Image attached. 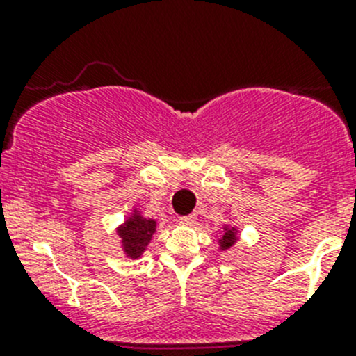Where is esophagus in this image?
<instances>
[{
  "mask_svg": "<svg viewBox=\"0 0 356 356\" xmlns=\"http://www.w3.org/2000/svg\"><path fill=\"white\" fill-rule=\"evenodd\" d=\"M181 224L195 225L196 224V215L191 213V215H186V217H181Z\"/></svg>",
  "mask_w": 356,
  "mask_h": 356,
  "instance_id": "esophagus-1",
  "label": "esophagus"
}]
</instances>
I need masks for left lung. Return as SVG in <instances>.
Here are the masks:
<instances>
[{
    "instance_id": "1",
    "label": "left lung",
    "mask_w": 356,
    "mask_h": 356,
    "mask_svg": "<svg viewBox=\"0 0 356 356\" xmlns=\"http://www.w3.org/2000/svg\"><path fill=\"white\" fill-rule=\"evenodd\" d=\"M238 232L239 231L236 225L225 224L224 227H222V236L220 239H218V248H220V251L231 250V248L238 243Z\"/></svg>"
}]
</instances>
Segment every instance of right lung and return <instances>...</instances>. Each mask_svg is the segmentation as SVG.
<instances>
[{"label":"right lung","instance_id":"add662e5","mask_svg":"<svg viewBox=\"0 0 356 356\" xmlns=\"http://www.w3.org/2000/svg\"><path fill=\"white\" fill-rule=\"evenodd\" d=\"M156 231V220L155 218L143 217L141 211L138 208H132L131 215L117 227V234L120 238L122 251L127 258L136 260L141 258L152 241L153 234Z\"/></svg>","mask_w":356,"mask_h":356}]
</instances>
